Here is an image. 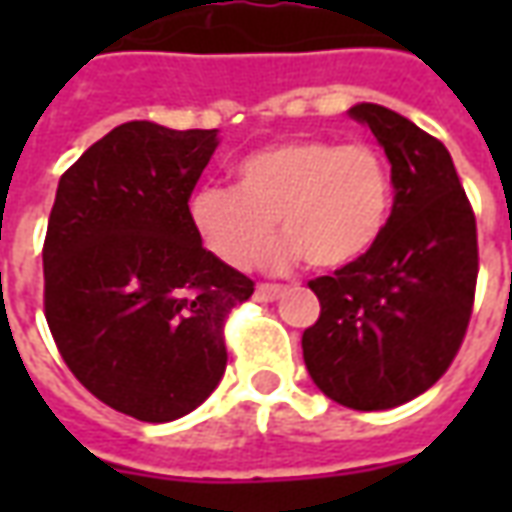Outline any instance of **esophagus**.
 <instances>
[{
    "label": "esophagus",
    "mask_w": 512,
    "mask_h": 512,
    "mask_svg": "<svg viewBox=\"0 0 512 512\" xmlns=\"http://www.w3.org/2000/svg\"><path fill=\"white\" fill-rule=\"evenodd\" d=\"M282 285H271V282H260V285H257V290H255V299L257 301H274V299H279V296H282Z\"/></svg>",
    "instance_id": "1"
}]
</instances>
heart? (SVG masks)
Segmentation results:
<instances>
[{
	"instance_id": "obj_1",
	"label": "heart",
	"mask_w": 512,
	"mask_h": 512,
	"mask_svg": "<svg viewBox=\"0 0 512 512\" xmlns=\"http://www.w3.org/2000/svg\"><path fill=\"white\" fill-rule=\"evenodd\" d=\"M235 186L202 183L191 194V224L227 266L244 268L271 241L288 235L274 260L293 257L315 268H343L384 233L392 208V175L365 142L293 139L255 150L235 164Z\"/></svg>"
}]
</instances>
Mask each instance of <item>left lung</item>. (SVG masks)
Returning a JSON list of instances; mask_svg holds the SVG:
<instances>
[{"mask_svg": "<svg viewBox=\"0 0 512 512\" xmlns=\"http://www.w3.org/2000/svg\"><path fill=\"white\" fill-rule=\"evenodd\" d=\"M351 117L384 147L395 202L365 255L310 282L321 315L301 348L323 395L384 411L430 389L461 348L477 288V224L436 136L378 104H356Z\"/></svg>", "mask_w": 512, "mask_h": 512, "instance_id": "8db88e82", "label": "left lung"}]
</instances>
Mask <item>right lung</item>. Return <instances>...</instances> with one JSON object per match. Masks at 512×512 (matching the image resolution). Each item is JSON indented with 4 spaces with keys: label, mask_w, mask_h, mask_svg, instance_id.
I'll list each match as a JSON object with an SVG mask.
<instances>
[{
    "label": "right lung",
    "mask_w": 512,
    "mask_h": 512,
    "mask_svg": "<svg viewBox=\"0 0 512 512\" xmlns=\"http://www.w3.org/2000/svg\"><path fill=\"white\" fill-rule=\"evenodd\" d=\"M216 128H112L65 169L43 241V312L65 365L101 403L172 422L227 367V315L255 282L211 255L189 200Z\"/></svg>",
    "instance_id": "add662e5"
}]
</instances>
